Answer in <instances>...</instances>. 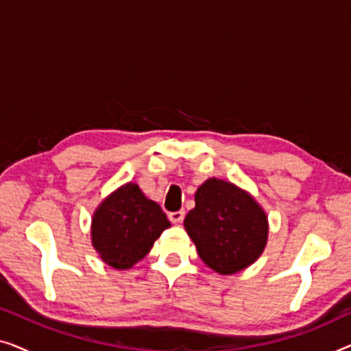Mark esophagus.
Returning a JSON list of instances; mask_svg holds the SVG:
<instances>
[{"mask_svg":"<svg viewBox=\"0 0 351 351\" xmlns=\"http://www.w3.org/2000/svg\"><path fill=\"white\" fill-rule=\"evenodd\" d=\"M185 217V210H176V213L169 214V220L172 223H180Z\"/></svg>","mask_w":351,"mask_h":351,"instance_id":"1","label":"esophagus"}]
</instances>
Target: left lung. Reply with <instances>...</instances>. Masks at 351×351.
<instances>
[{
  "instance_id": "8db88e82",
  "label": "left lung",
  "mask_w": 351,
  "mask_h": 351,
  "mask_svg": "<svg viewBox=\"0 0 351 351\" xmlns=\"http://www.w3.org/2000/svg\"><path fill=\"white\" fill-rule=\"evenodd\" d=\"M184 227L201 261L225 276L252 265L268 241V217L256 198L215 177L198 186Z\"/></svg>"
}]
</instances>
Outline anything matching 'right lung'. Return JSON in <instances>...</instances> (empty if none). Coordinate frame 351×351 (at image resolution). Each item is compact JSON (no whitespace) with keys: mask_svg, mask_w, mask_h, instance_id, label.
Wrapping results in <instances>:
<instances>
[{"mask_svg":"<svg viewBox=\"0 0 351 351\" xmlns=\"http://www.w3.org/2000/svg\"><path fill=\"white\" fill-rule=\"evenodd\" d=\"M169 227L171 222L160 204L148 199L137 184L128 182L94 210L90 241L107 265L128 270L150 252L160 234Z\"/></svg>","mask_w":351,"mask_h":351,"instance_id":"right-lung-1","label":"right lung"}]
</instances>
